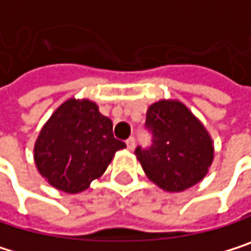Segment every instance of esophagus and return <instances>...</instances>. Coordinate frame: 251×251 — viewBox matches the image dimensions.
<instances>
[{
    "label": "esophagus",
    "instance_id": "obj_1",
    "mask_svg": "<svg viewBox=\"0 0 251 251\" xmlns=\"http://www.w3.org/2000/svg\"><path fill=\"white\" fill-rule=\"evenodd\" d=\"M127 148L131 151V149H134V145H136V140H134V137H130V139H127Z\"/></svg>",
    "mask_w": 251,
    "mask_h": 251
}]
</instances>
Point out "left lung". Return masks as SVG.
<instances>
[{
	"instance_id": "obj_1",
	"label": "left lung",
	"mask_w": 251,
	"mask_h": 251,
	"mask_svg": "<svg viewBox=\"0 0 251 251\" xmlns=\"http://www.w3.org/2000/svg\"><path fill=\"white\" fill-rule=\"evenodd\" d=\"M145 128L151 146L134 153L146 176L160 188L179 192L198 183L213 161V145L204 126L180 102L160 100L149 106Z\"/></svg>"
}]
</instances>
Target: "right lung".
<instances>
[{
	"mask_svg": "<svg viewBox=\"0 0 251 251\" xmlns=\"http://www.w3.org/2000/svg\"><path fill=\"white\" fill-rule=\"evenodd\" d=\"M123 148L126 143L114 137L112 121L96 103L69 99L43 127L34 158L51 186L76 194L100 177Z\"/></svg>",
	"mask_w": 251,
	"mask_h": 251,
	"instance_id": "add662e5",
	"label": "right lung"
}]
</instances>
